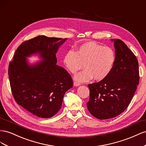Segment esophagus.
<instances>
[{
	"label": "esophagus",
	"mask_w": 146,
	"mask_h": 146,
	"mask_svg": "<svg viewBox=\"0 0 146 146\" xmlns=\"http://www.w3.org/2000/svg\"><path fill=\"white\" fill-rule=\"evenodd\" d=\"M73 86H75V87H78V86H80V83L77 82H74Z\"/></svg>",
	"instance_id": "obj_1"
}]
</instances>
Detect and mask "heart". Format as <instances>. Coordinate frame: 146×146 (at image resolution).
<instances>
[{
    "label": "heart",
    "mask_w": 146,
    "mask_h": 146,
    "mask_svg": "<svg viewBox=\"0 0 146 146\" xmlns=\"http://www.w3.org/2000/svg\"><path fill=\"white\" fill-rule=\"evenodd\" d=\"M115 61L113 49L93 41L80 45L76 52L70 50L64 59L66 68L72 74H75L84 65L85 70L74 77V80L80 83L89 81L93 78L96 81L105 79L111 73Z\"/></svg>",
    "instance_id": "1"
}]
</instances>
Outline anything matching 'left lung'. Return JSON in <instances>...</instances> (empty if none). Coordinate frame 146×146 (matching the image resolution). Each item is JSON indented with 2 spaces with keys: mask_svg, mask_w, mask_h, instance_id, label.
<instances>
[{
  "mask_svg": "<svg viewBox=\"0 0 146 146\" xmlns=\"http://www.w3.org/2000/svg\"><path fill=\"white\" fill-rule=\"evenodd\" d=\"M114 42L115 61L108 76L98 82L90 84L89 101L87 103L90 113L97 119L113 118L125 110L139 84L137 58L122 40Z\"/></svg>",
  "mask_w": 146,
  "mask_h": 146,
  "instance_id": "8db88e82",
  "label": "left lung"
}]
</instances>
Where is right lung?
Masks as SVG:
<instances>
[{
	"mask_svg": "<svg viewBox=\"0 0 146 146\" xmlns=\"http://www.w3.org/2000/svg\"><path fill=\"white\" fill-rule=\"evenodd\" d=\"M66 40L40 35L24 41L10 63L8 76L15 101L38 117L57 114L65 92L73 86L70 74L57 65L56 54ZM35 55L40 61L31 64L27 58Z\"/></svg>",
	"mask_w": 146,
	"mask_h": 146,
	"instance_id": "obj_1",
	"label": "right lung"
}]
</instances>
